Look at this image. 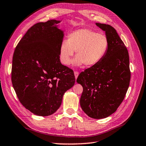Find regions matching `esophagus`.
<instances>
[{
    "instance_id": "esophagus-1",
    "label": "esophagus",
    "mask_w": 146,
    "mask_h": 146,
    "mask_svg": "<svg viewBox=\"0 0 146 146\" xmlns=\"http://www.w3.org/2000/svg\"><path fill=\"white\" fill-rule=\"evenodd\" d=\"M79 72H77V71H75V72H74V76H75L76 79H77V78L78 76H79Z\"/></svg>"
}]
</instances>
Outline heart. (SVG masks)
<instances>
[{"label": "heart", "mask_w": 146, "mask_h": 146, "mask_svg": "<svg viewBox=\"0 0 146 146\" xmlns=\"http://www.w3.org/2000/svg\"><path fill=\"white\" fill-rule=\"evenodd\" d=\"M110 40L106 35L89 28H82L71 32L67 40H64L59 48L61 63L69 66L76 51L74 64L80 66L84 64L92 67L100 62L107 54Z\"/></svg>", "instance_id": "1"}]
</instances>
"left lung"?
I'll list each match as a JSON object with an SVG mask.
<instances>
[{"label":"left lung","mask_w":146,"mask_h":146,"mask_svg":"<svg viewBox=\"0 0 146 146\" xmlns=\"http://www.w3.org/2000/svg\"><path fill=\"white\" fill-rule=\"evenodd\" d=\"M110 40L107 54L97 65L78 76L83 87L82 109L94 119L105 118L115 113L123 101L131 79L128 51L116 30L109 25L96 23Z\"/></svg>","instance_id":"8db88e82"}]
</instances>
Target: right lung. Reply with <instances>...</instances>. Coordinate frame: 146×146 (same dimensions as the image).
I'll return each mask as SVG.
<instances>
[{"label":"right lung","mask_w":146,"mask_h":146,"mask_svg":"<svg viewBox=\"0 0 146 146\" xmlns=\"http://www.w3.org/2000/svg\"><path fill=\"white\" fill-rule=\"evenodd\" d=\"M60 20L35 24L15 48L12 82L19 101L33 114L46 116L61 106L65 92L74 86L72 69L62 65L59 48L64 31Z\"/></svg>","instance_id":"right-lung-1"}]
</instances>
